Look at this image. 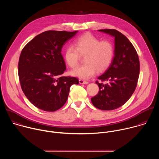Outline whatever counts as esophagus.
Masks as SVG:
<instances>
[{
  "label": "esophagus",
  "instance_id": "esophagus-1",
  "mask_svg": "<svg viewBox=\"0 0 159 159\" xmlns=\"http://www.w3.org/2000/svg\"><path fill=\"white\" fill-rule=\"evenodd\" d=\"M79 83L80 84H87L89 82H87V81H85V80H82V79H80L79 80Z\"/></svg>",
  "mask_w": 159,
  "mask_h": 159
}]
</instances>
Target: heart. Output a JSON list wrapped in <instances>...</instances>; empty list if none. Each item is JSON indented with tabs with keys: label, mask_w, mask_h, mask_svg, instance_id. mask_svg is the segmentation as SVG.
<instances>
[{
	"label": "heart",
	"mask_w": 159,
	"mask_h": 159,
	"mask_svg": "<svg viewBox=\"0 0 159 159\" xmlns=\"http://www.w3.org/2000/svg\"><path fill=\"white\" fill-rule=\"evenodd\" d=\"M80 55L84 56L85 64L71 72L72 75L87 79L98 70L102 72L111 65L115 55V48L109 40H101L93 34L86 33L76 38L74 47H67L63 52L65 60L70 67H76Z\"/></svg>",
	"instance_id": "heart-1"
}]
</instances>
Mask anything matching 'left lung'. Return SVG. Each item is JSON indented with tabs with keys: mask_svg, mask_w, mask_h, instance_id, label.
Instances as JSON below:
<instances>
[{
	"mask_svg": "<svg viewBox=\"0 0 159 159\" xmlns=\"http://www.w3.org/2000/svg\"><path fill=\"white\" fill-rule=\"evenodd\" d=\"M115 37V56L107 69L98 79L106 84L98 85V94L91 98L93 104L101 110H113L121 107L131 96L140 74L139 55L133 45L116 30H99Z\"/></svg>",
	"mask_w": 159,
	"mask_h": 159,
	"instance_id": "obj_1",
	"label": "left lung"
}]
</instances>
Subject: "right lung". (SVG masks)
Here are the masks:
<instances>
[{
    "instance_id": "right-lung-1",
    "label": "right lung",
    "mask_w": 159,
    "mask_h": 159,
    "mask_svg": "<svg viewBox=\"0 0 159 159\" xmlns=\"http://www.w3.org/2000/svg\"><path fill=\"white\" fill-rule=\"evenodd\" d=\"M77 31H47L31 39L22 49L18 75L22 91L36 107L45 111L61 108L70 87L79 84L74 77H62L66 66L61 53L63 45Z\"/></svg>"
}]
</instances>
